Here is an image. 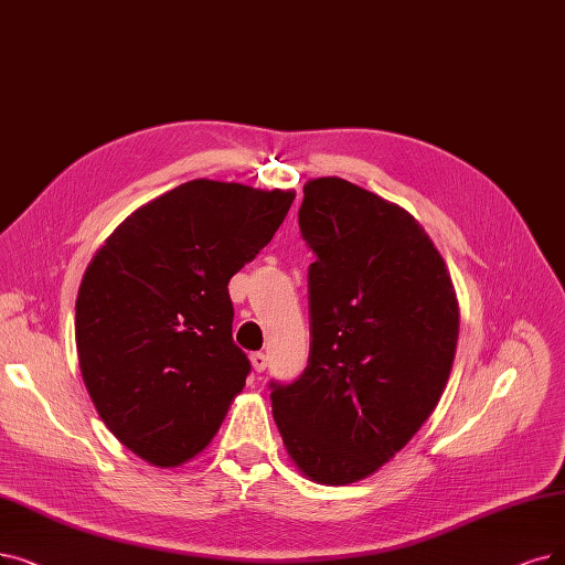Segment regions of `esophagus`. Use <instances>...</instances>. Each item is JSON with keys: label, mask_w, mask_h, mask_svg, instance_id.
Segmentation results:
<instances>
[{"label": "esophagus", "mask_w": 565, "mask_h": 565, "mask_svg": "<svg viewBox=\"0 0 565 565\" xmlns=\"http://www.w3.org/2000/svg\"><path fill=\"white\" fill-rule=\"evenodd\" d=\"M250 361H253V369L257 371V373H264L266 371V354L264 352H253V356H250Z\"/></svg>", "instance_id": "1"}]
</instances>
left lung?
Listing matches in <instances>:
<instances>
[{"instance_id":"obj_1","label":"left lung","mask_w":565,"mask_h":565,"mask_svg":"<svg viewBox=\"0 0 565 565\" xmlns=\"http://www.w3.org/2000/svg\"><path fill=\"white\" fill-rule=\"evenodd\" d=\"M310 354L270 382L289 459L312 482L352 484L387 463L436 411L459 338L452 278L422 224L348 183L303 185Z\"/></svg>"}]
</instances>
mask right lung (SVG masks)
<instances>
[{
	"instance_id": "obj_1",
	"label": "right lung",
	"mask_w": 565,
	"mask_h": 565,
	"mask_svg": "<svg viewBox=\"0 0 565 565\" xmlns=\"http://www.w3.org/2000/svg\"><path fill=\"white\" fill-rule=\"evenodd\" d=\"M295 196L190 180L134 211L89 262L76 299L83 382L108 431L148 463L196 457L245 387L230 280Z\"/></svg>"
}]
</instances>
